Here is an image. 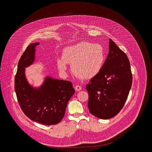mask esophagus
Returning a JSON list of instances; mask_svg holds the SVG:
<instances>
[{
  "instance_id": "obj_1",
  "label": "esophagus",
  "mask_w": 152,
  "mask_h": 152,
  "mask_svg": "<svg viewBox=\"0 0 152 152\" xmlns=\"http://www.w3.org/2000/svg\"><path fill=\"white\" fill-rule=\"evenodd\" d=\"M75 89L77 91H81V89H82V88L81 86H76L75 87Z\"/></svg>"
}]
</instances>
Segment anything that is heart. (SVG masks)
I'll return each instance as SVG.
<instances>
[{"instance_id": "obj_1", "label": "heart", "mask_w": 152, "mask_h": 152, "mask_svg": "<svg viewBox=\"0 0 152 152\" xmlns=\"http://www.w3.org/2000/svg\"><path fill=\"white\" fill-rule=\"evenodd\" d=\"M104 61V50L100 44L81 42L65 47L57 63L63 74L66 73L69 64L77 77L91 79L99 73Z\"/></svg>"}]
</instances>
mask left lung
<instances>
[{
  "label": "left lung",
  "mask_w": 152,
  "mask_h": 152,
  "mask_svg": "<svg viewBox=\"0 0 152 152\" xmlns=\"http://www.w3.org/2000/svg\"><path fill=\"white\" fill-rule=\"evenodd\" d=\"M132 83L130 63L126 54L109 39L108 55L102 68L86 86L90 113L102 119L116 116L126 101Z\"/></svg>",
  "instance_id": "1"
}]
</instances>
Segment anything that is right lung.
I'll use <instances>...</instances> for the list:
<instances>
[{"mask_svg":"<svg viewBox=\"0 0 152 152\" xmlns=\"http://www.w3.org/2000/svg\"><path fill=\"white\" fill-rule=\"evenodd\" d=\"M37 42L30 44L18 63L15 89L24 113L31 121L45 125H56L65 115L67 104L75 93L71 82L44 77L39 87H33L26 76V68L36 61Z\"/></svg>","mask_w":152,"mask_h":152,"instance_id":"right-lung-1","label":"right lung"}]
</instances>
